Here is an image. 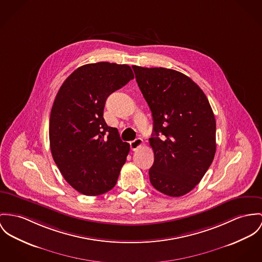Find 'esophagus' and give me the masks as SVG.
Masks as SVG:
<instances>
[{
	"mask_svg": "<svg viewBox=\"0 0 262 262\" xmlns=\"http://www.w3.org/2000/svg\"><path fill=\"white\" fill-rule=\"evenodd\" d=\"M142 144H143V141H142L141 138H138V139H136L135 141L129 142L130 149H132L133 151H135V150H137L138 148H140Z\"/></svg>",
	"mask_w": 262,
	"mask_h": 262,
	"instance_id": "34e87169",
	"label": "esophagus"
}]
</instances>
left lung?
Listing matches in <instances>:
<instances>
[{
  "label": "left lung",
  "instance_id": "1",
  "mask_svg": "<svg viewBox=\"0 0 262 262\" xmlns=\"http://www.w3.org/2000/svg\"><path fill=\"white\" fill-rule=\"evenodd\" d=\"M133 69L154 120L150 183L168 196L184 195L202 181L215 155L212 108L202 89L180 72L138 66Z\"/></svg>",
  "mask_w": 262,
  "mask_h": 262
}]
</instances>
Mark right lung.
Masks as SVG:
<instances>
[{
  "label": "right lung",
  "mask_w": 262,
  "mask_h": 262,
  "mask_svg": "<svg viewBox=\"0 0 262 262\" xmlns=\"http://www.w3.org/2000/svg\"><path fill=\"white\" fill-rule=\"evenodd\" d=\"M135 78L129 66L101 61L78 68L63 81L50 117V146L63 179L84 195L117 183L129 152L118 128L103 119L107 97Z\"/></svg>",
  "instance_id": "add662e5"
}]
</instances>
